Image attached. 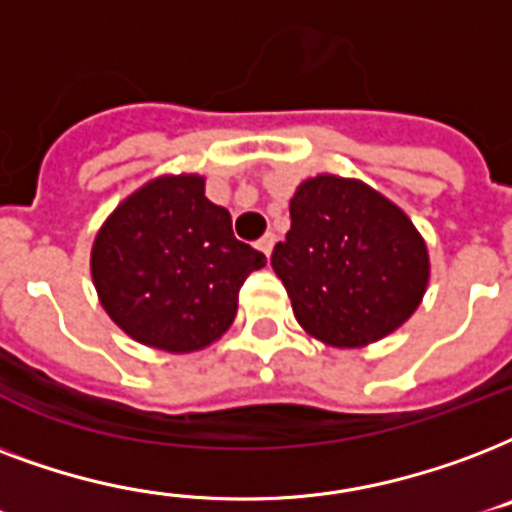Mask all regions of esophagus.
Returning a JSON list of instances; mask_svg holds the SVG:
<instances>
[{"mask_svg": "<svg viewBox=\"0 0 512 512\" xmlns=\"http://www.w3.org/2000/svg\"><path fill=\"white\" fill-rule=\"evenodd\" d=\"M275 243H277V237L272 235V232H267V235L261 237L259 243H256V248H259V251L264 253V256H267V259H269V253H272V248H275Z\"/></svg>", "mask_w": 512, "mask_h": 512, "instance_id": "obj_1", "label": "esophagus"}]
</instances>
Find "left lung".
Wrapping results in <instances>:
<instances>
[{"instance_id":"1","label":"left lung","mask_w":512,"mask_h":512,"mask_svg":"<svg viewBox=\"0 0 512 512\" xmlns=\"http://www.w3.org/2000/svg\"><path fill=\"white\" fill-rule=\"evenodd\" d=\"M299 326L334 347H363L403 326L425 296V240L387 197L318 176L291 200V232L272 251Z\"/></svg>"}]
</instances>
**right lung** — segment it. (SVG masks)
Wrapping results in <instances>:
<instances>
[{
    "mask_svg": "<svg viewBox=\"0 0 512 512\" xmlns=\"http://www.w3.org/2000/svg\"><path fill=\"white\" fill-rule=\"evenodd\" d=\"M267 264L240 243L200 176L157 178L130 194L93 243L90 269L109 318L136 342L194 352L237 315L245 277Z\"/></svg>",
    "mask_w": 512,
    "mask_h": 512,
    "instance_id": "add662e5",
    "label": "right lung"
}]
</instances>
